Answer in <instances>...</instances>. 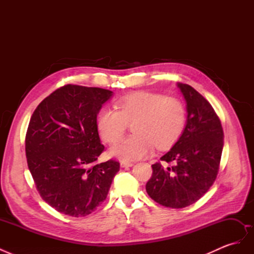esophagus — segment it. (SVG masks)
I'll return each mask as SVG.
<instances>
[{
  "mask_svg": "<svg viewBox=\"0 0 254 254\" xmlns=\"http://www.w3.org/2000/svg\"><path fill=\"white\" fill-rule=\"evenodd\" d=\"M133 164L131 162H122L121 166L122 167H131Z\"/></svg>",
  "mask_w": 254,
  "mask_h": 254,
  "instance_id": "34e87169",
  "label": "esophagus"
}]
</instances>
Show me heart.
Wrapping results in <instances>:
<instances>
[{"instance_id":"1","label":"heart","mask_w":254,"mask_h":254,"mask_svg":"<svg viewBox=\"0 0 254 254\" xmlns=\"http://www.w3.org/2000/svg\"><path fill=\"white\" fill-rule=\"evenodd\" d=\"M117 109H104L97 128L102 139L114 143L133 124L132 136L115 143L110 156L133 161L149 155L153 147L165 149L179 139L187 121L186 107L179 98L155 92H136L122 97Z\"/></svg>"}]
</instances>
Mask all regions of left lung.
<instances>
[{
	"instance_id": "obj_1",
	"label": "left lung",
	"mask_w": 254,
	"mask_h": 254,
	"mask_svg": "<svg viewBox=\"0 0 254 254\" xmlns=\"http://www.w3.org/2000/svg\"><path fill=\"white\" fill-rule=\"evenodd\" d=\"M187 102V125L179 140L152 164L146 191L159 204L181 209L199 200L216 179L224 147V130L211 104L186 83H177Z\"/></svg>"
}]
</instances>
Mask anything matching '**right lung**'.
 <instances>
[{"label": "right lung", "instance_id": "obj_1", "mask_svg": "<svg viewBox=\"0 0 254 254\" xmlns=\"http://www.w3.org/2000/svg\"><path fill=\"white\" fill-rule=\"evenodd\" d=\"M112 91L66 84L38 105L25 136L27 165L45 202L73 217L87 216L106 200L115 160L95 164L105 147L97 114Z\"/></svg>", "mask_w": 254, "mask_h": 254}]
</instances>
